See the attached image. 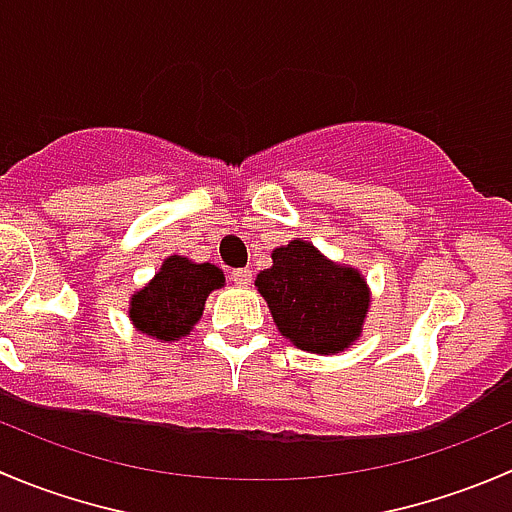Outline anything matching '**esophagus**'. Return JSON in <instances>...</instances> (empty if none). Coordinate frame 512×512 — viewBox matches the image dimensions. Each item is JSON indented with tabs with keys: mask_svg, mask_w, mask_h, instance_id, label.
<instances>
[{
	"mask_svg": "<svg viewBox=\"0 0 512 512\" xmlns=\"http://www.w3.org/2000/svg\"><path fill=\"white\" fill-rule=\"evenodd\" d=\"M232 282H235V285H240V287H247L250 285V280H252V270H247V267H240V270H232Z\"/></svg>",
	"mask_w": 512,
	"mask_h": 512,
	"instance_id": "1",
	"label": "esophagus"
}]
</instances>
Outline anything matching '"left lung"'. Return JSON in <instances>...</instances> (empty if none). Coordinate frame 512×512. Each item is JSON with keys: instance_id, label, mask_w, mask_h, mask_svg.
Here are the masks:
<instances>
[{"instance_id": "obj_1", "label": "left lung", "mask_w": 512, "mask_h": 512, "mask_svg": "<svg viewBox=\"0 0 512 512\" xmlns=\"http://www.w3.org/2000/svg\"><path fill=\"white\" fill-rule=\"evenodd\" d=\"M277 330L300 350L335 355L360 337L370 307L367 282L355 267L327 260L305 240L272 250V267L255 280Z\"/></svg>"}]
</instances>
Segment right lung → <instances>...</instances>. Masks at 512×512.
Wrapping results in <instances>:
<instances>
[{
	"label": "right lung",
	"mask_w": 512,
	"mask_h": 512,
	"mask_svg": "<svg viewBox=\"0 0 512 512\" xmlns=\"http://www.w3.org/2000/svg\"><path fill=\"white\" fill-rule=\"evenodd\" d=\"M225 285V275L212 262H192L170 255L157 275L130 300V320L145 335L175 342L190 335L202 317L212 290Z\"/></svg>",
	"instance_id": "right-lung-1"
}]
</instances>
